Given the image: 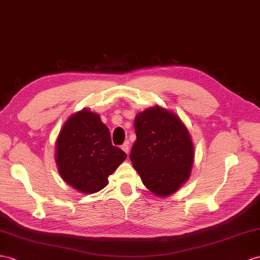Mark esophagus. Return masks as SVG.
I'll return each instance as SVG.
<instances>
[{"label":"esophagus","instance_id":"obj_1","mask_svg":"<svg viewBox=\"0 0 260 260\" xmlns=\"http://www.w3.org/2000/svg\"><path fill=\"white\" fill-rule=\"evenodd\" d=\"M121 149L125 152L126 154H128V153H129V150H130V148H129V142H128V141L124 142V143L121 145Z\"/></svg>","mask_w":260,"mask_h":260}]
</instances>
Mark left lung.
Instances as JSON below:
<instances>
[{"label": "left lung", "mask_w": 260, "mask_h": 260, "mask_svg": "<svg viewBox=\"0 0 260 260\" xmlns=\"http://www.w3.org/2000/svg\"><path fill=\"white\" fill-rule=\"evenodd\" d=\"M130 160L145 187L159 196L174 193L189 176L194 147L174 113L155 107L138 113Z\"/></svg>", "instance_id": "1"}]
</instances>
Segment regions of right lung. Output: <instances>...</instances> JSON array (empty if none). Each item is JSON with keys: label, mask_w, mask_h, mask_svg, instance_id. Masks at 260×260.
Masks as SVG:
<instances>
[{"label": "right lung", "mask_w": 260, "mask_h": 260, "mask_svg": "<svg viewBox=\"0 0 260 260\" xmlns=\"http://www.w3.org/2000/svg\"><path fill=\"white\" fill-rule=\"evenodd\" d=\"M126 157L111 143L110 131L99 115L84 109L69 118L56 142L59 174L77 191L89 194L103 189L108 176Z\"/></svg>", "instance_id": "obj_1"}]
</instances>
